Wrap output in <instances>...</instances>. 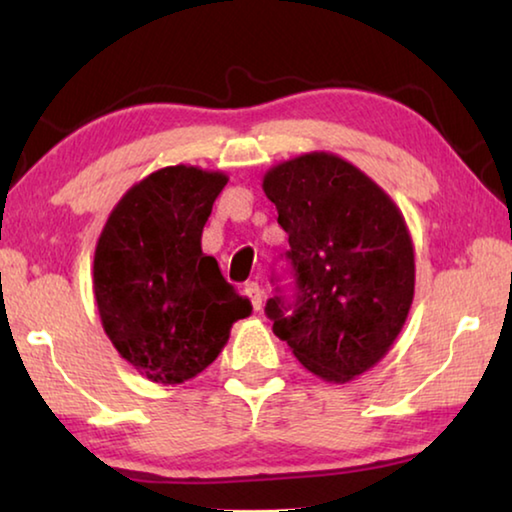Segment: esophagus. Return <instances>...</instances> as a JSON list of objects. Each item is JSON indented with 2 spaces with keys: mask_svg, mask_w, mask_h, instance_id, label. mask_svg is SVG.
Returning a JSON list of instances; mask_svg holds the SVG:
<instances>
[{
  "mask_svg": "<svg viewBox=\"0 0 512 512\" xmlns=\"http://www.w3.org/2000/svg\"><path fill=\"white\" fill-rule=\"evenodd\" d=\"M244 293H246V296L250 298V302H253V309H255V311L262 309L264 291H262V287H259V282H246Z\"/></svg>",
  "mask_w": 512,
  "mask_h": 512,
  "instance_id": "34e87169",
  "label": "esophagus"
}]
</instances>
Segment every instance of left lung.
<instances>
[{
  "instance_id": "8db88e82",
  "label": "left lung",
  "mask_w": 512,
  "mask_h": 512,
  "mask_svg": "<svg viewBox=\"0 0 512 512\" xmlns=\"http://www.w3.org/2000/svg\"><path fill=\"white\" fill-rule=\"evenodd\" d=\"M262 189L289 235L298 300L266 302L273 332L316 377L345 384L386 357L415 291L400 207L352 162L314 151L275 164Z\"/></svg>"
}]
</instances>
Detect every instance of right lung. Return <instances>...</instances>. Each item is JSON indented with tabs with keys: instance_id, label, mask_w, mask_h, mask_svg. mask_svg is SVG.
<instances>
[{
	"instance_id": "add662e5",
	"label": "right lung",
	"mask_w": 512,
	"mask_h": 512,
	"mask_svg": "<svg viewBox=\"0 0 512 512\" xmlns=\"http://www.w3.org/2000/svg\"><path fill=\"white\" fill-rule=\"evenodd\" d=\"M223 171L164 167L121 196L94 250L92 287L103 332L155 384H183L219 357L253 305L201 248Z\"/></svg>"
}]
</instances>
